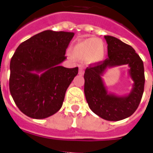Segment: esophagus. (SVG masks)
<instances>
[{
  "instance_id": "obj_1",
  "label": "esophagus",
  "mask_w": 153,
  "mask_h": 153,
  "mask_svg": "<svg viewBox=\"0 0 153 153\" xmlns=\"http://www.w3.org/2000/svg\"><path fill=\"white\" fill-rule=\"evenodd\" d=\"M79 74H81V75H82V74H84V70L82 68V67H79Z\"/></svg>"
}]
</instances>
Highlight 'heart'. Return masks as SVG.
<instances>
[{
  "instance_id": "1",
  "label": "heart",
  "mask_w": 153,
  "mask_h": 153,
  "mask_svg": "<svg viewBox=\"0 0 153 153\" xmlns=\"http://www.w3.org/2000/svg\"><path fill=\"white\" fill-rule=\"evenodd\" d=\"M71 54L78 59L84 60L87 65H96L104 59L105 48L101 39L88 38L77 42L72 47Z\"/></svg>"
}]
</instances>
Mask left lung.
<instances>
[{"instance_id": "left-lung-1", "label": "left lung", "mask_w": 153, "mask_h": 153, "mask_svg": "<svg viewBox=\"0 0 153 153\" xmlns=\"http://www.w3.org/2000/svg\"><path fill=\"white\" fill-rule=\"evenodd\" d=\"M108 44V58L102 62L87 67L84 74V93L92 111L107 121H116L130 117L140 104L145 87L144 64L135 50L116 37L105 36ZM128 65L133 80L132 90L126 96H118L107 91L102 76L108 68Z\"/></svg>"}]
</instances>
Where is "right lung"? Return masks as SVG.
Instances as JSON below:
<instances>
[{
  "instance_id": "right-lung-1",
  "label": "right lung",
  "mask_w": 153,
  "mask_h": 153,
  "mask_svg": "<svg viewBox=\"0 0 153 153\" xmlns=\"http://www.w3.org/2000/svg\"><path fill=\"white\" fill-rule=\"evenodd\" d=\"M74 32L47 30L19 45L10 62L9 90L23 114L44 119L62 107L78 67L60 66Z\"/></svg>"
}]
</instances>
